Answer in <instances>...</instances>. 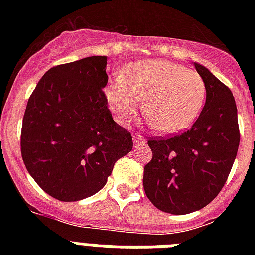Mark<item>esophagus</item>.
Returning a JSON list of instances; mask_svg holds the SVG:
<instances>
[{
    "label": "esophagus",
    "mask_w": 255,
    "mask_h": 255,
    "mask_svg": "<svg viewBox=\"0 0 255 255\" xmlns=\"http://www.w3.org/2000/svg\"><path fill=\"white\" fill-rule=\"evenodd\" d=\"M132 141H134V145H135V147H138L139 144L144 143V138H143V136H141V135L135 134L134 136H132Z\"/></svg>",
    "instance_id": "1"
}]
</instances>
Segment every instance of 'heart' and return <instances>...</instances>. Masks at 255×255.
<instances>
[{
  "label": "heart",
  "instance_id": "b5f03b06",
  "mask_svg": "<svg viewBox=\"0 0 255 255\" xmlns=\"http://www.w3.org/2000/svg\"><path fill=\"white\" fill-rule=\"evenodd\" d=\"M107 105L115 120L128 125L145 98L144 111L155 130L182 131L194 123L206 100L202 76L166 60L134 62L126 74H117L106 88Z\"/></svg>",
  "mask_w": 255,
  "mask_h": 255
}]
</instances>
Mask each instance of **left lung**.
<instances>
[{
  "label": "left lung",
  "mask_w": 255,
  "mask_h": 255,
  "mask_svg": "<svg viewBox=\"0 0 255 255\" xmlns=\"http://www.w3.org/2000/svg\"><path fill=\"white\" fill-rule=\"evenodd\" d=\"M194 66L206 84V105L189 130L148 140L153 157L144 167L148 199L172 215L199 211L217 197L240 143L233 93L207 67Z\"/></svg>",
  "instance_id": "left-lung-1"
}]
</instances>
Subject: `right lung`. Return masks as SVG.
<instances>
[{
    "instance_id": "obj_1",
    "label": "right lung",
    "mask_w": 255,
    "mask_h": 255,
    "mask_svg": "<svg viewBox=\"0 0 255 255\" xmlns=\"http://www.w3.org/2000/svg\"><path fill=\"white\" fill-rule=\"evenodd\" d=\"M106 66V56H92L52 67L26 105L22 161L38 185L61 202L96 194L115 162L132 149L131 134L108 110Z\"/></svg>"
}]
</instances>
